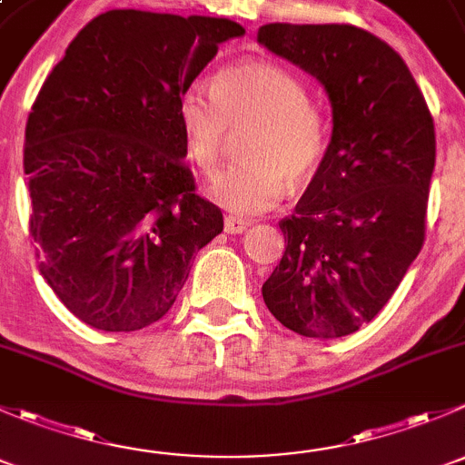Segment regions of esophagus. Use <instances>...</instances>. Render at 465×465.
Listing matches in <instances>:
<instances>
[{
    "label": "esophagus",
    "instance_id": "obj_1",
    "mask_svg": "<svg viewBox=\"0 0 465 465\" xmlns=\"http://www.w3.org/2000/svg\"><path fill=\"white\" fill-rule=\"evenodd\" d=\"M247 227H250V220L236 218V215H227V218H224V232L232 233V236L247 232Z\"/></svg>",
    "mask_w": 465,
    "mask_h": 465
}]
</instances>
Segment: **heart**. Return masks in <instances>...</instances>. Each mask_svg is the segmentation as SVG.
I'll use <instances>...</instances> for the list:
<instances>
[{
    "label": "heart",
    "instance_id": "1",
    "mask_svg": "<svg viewBox=\"0 0 465 465\" xmlns=\"http://www.w3.org/2000/svg\"><path fill=\"white\" fill-rule=\"evenodd\" d=\"M186 154L200 171H215L227 128L250 124L241 153L247 159L215 175L213 203L254 215L281 200L285 180L312 175L326 150L328 125L308 101L306 85L274 63H241L211 78V89L191 85L177 101Z\"/></svg>",
    "mask_w": 465,
    "mask_h": 465
}]
</instances>
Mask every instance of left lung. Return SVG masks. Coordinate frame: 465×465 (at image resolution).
<instances>
[{
	"label": "left lung",
	"instance_id": "obj_1",
	"mask_svg": "<svg viewBox=\"0 0 465 465\" xmlns=\"http://www.w3.org/2000/svg\"><path fill=\"white\" fill-rule=\"evenodd\" d=\"M259 45L322 83L326 153L290 218L262 299L303 337H344L391 299L425 241L434 121L405 60L349 25H265Z\"/></svg>",
	"mask_w": 465,
	"mask_h": 465
}]
</instances>
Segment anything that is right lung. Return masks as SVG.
<instances>
[{"mask_svg":"<svg viewBox=\"0 0 465 465\" xmlns=\"http://www.w3.org/2000/svg\"><path fill=\"white\" fill-rule=\"evenodd\" d=\"M245 33L223 17L107 11L78 33L31 107L25 139L40 274L87 326L162 320L191 261L223 232L195 195L177 101Z\"/></svg>","mask_w":465,"mask_h":465,"instance_id":"obj_1","label":"right lung"}]
</instances>
